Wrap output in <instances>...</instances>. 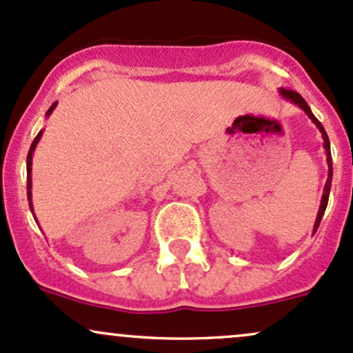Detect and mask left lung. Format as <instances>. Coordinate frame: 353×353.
Segmentation results:
<instances>
[{"instance_id":"left-lung-1","label":"left lung","mask_w":353,"mask_h":353,"mask_svg":"<svg viewBox=\"0 0 353 353\" xmlns=\"http://www.w3.org/2000/svg\"><path fill=\"white\" fill-rule=\"evenodd\" d=\"M281 95H283L285 99L292 100L293 103H296V105L300 107L301 110H303L305 114H307L308 117L313 120V122H315V125L319 127V129H320V132H321V137H323V147H325V150H327V162H328V179H327V184H325V189H323V197H321L320 211H319V214H316V221H315V230H313V231H316V230H319V226H320V221H321V218H323V212H325V209H327V204H328V196H330V188H332V174H334V169H332L330 141H328V135H327V132H325L323 125H321V123H320V120L316 119L315 115L312 114V110H310V107L307 105V102H305V100H303V97H301L300 94H298V92L292 90V88H281Z\"/></svg>"}]
</instances>
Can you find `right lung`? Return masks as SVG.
Returning a JSON list of instances; mask_svg holds the SVG:
<instances>
[{
  "instance_id": "obj_1",
  "label": "right lung",
  "mask_w": 353,
  "mask_h": 353,
  "mask_svg": "<svg viewBox=\"0 0 353 353\" xmlns=\"http://www.w3.org/2000/svg\"><path fill=\"white\" fill-rule=\"evenodd\" d=\"M55 107H57V102L48 108L46 115L52 114L53 108H55ZM41 134H43V132H38L37 137H34L33 144H32V147H30V150H28V157H26V189H28V203H30V209H32V211H33V204H32V192H30V189H32V154H33L34 147H37V144H38V141H40Z\"/></svg>"
}]
</instances>
